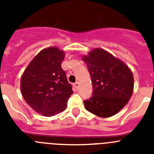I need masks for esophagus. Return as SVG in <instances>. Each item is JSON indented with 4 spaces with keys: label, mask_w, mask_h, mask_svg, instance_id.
<instances>
[{
    "label": "esophagus",
    "mask_w": 154,
    "mask_h": 154,
    "mask_svg": "<svg viewBox=\"0 0 154 154\" xmlns=\"http://www.w3.org/2000/svg\"><path fill=\"white\" fill-rule=\"evenodd\" d=\"M74 87L76 89H78L79 87V82H75V83H74Z\"/></svg>",
    "instance_id": "obj_1"
}]
</instances>
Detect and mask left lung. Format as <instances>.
<instances>
[{"mask_svg": "<svg viewBox=\"0 0 154 154\" xmlns=\"http://www.w3.org/2000/svg\"><path fill=\"white\" fill-rule=\"evenodd\" d=\"M91 76L92 95L84 100L86 110L99 117H110L126 106L133 91V75L122 61L101 48L82 58Z\"/></svg>", "mask_w": 154, "mask_h": 154, "instance_id": "8db88e82", "label": "left lung"}]
</instances>
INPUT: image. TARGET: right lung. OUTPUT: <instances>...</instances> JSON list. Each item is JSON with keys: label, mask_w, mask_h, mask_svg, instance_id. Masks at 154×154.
<instances>
[{"label": "right lung", "mask_w": 154, "mask_h": 154, "mask_svg": "<svg viewBox=\"0 0 154 154\" xmlns=\"http://www.w3.org/2000/svg\"><path fill=\"white\" fill-rule=\"evenodd\" d=\"M64 58V51L48 48L33 58L21 76L23 98L35 112L45 116L63 112L73 93L61 66Z\"/></svg>", "instance_id": "1"}]
</instances>
